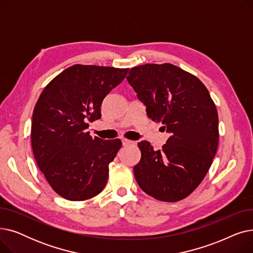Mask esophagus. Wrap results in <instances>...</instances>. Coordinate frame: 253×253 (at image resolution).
Listing matches in <instances>:
<instances>
[{
	"mask_svg": "<svg viewBox=\"0 0 253 253\" xmlns=\"http://www.w3.org/2000/svg\"><path fill=\"white\" fill-rule=\"evenodd\" d=\"M134 143H135L134 141L129 140V139H126V138L122 139V144L124 145V147H127V145H130V144H134Z\"/></svg>",
	"mask_w": 253,
	"mask_h": 253,
	"instance_id": "1",
	"label": "esophagus"
}]
</instances>
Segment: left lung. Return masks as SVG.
<instances>
[{
    "label": "left lung",
    "instance_id": "left-lung-1",
    "mask_svg": "<svg viewBox=\"0 0 253 253\" xmlns=\"http://www.w3.org/2000/svg\"><path fill=\"white\" fill-rule=\"evenodd\" d=\"M127 81L147 106L148 117L171 133L159 151L149 141L138 142L135 179L157 200H182L201 183L216 154V106L200 80L171 63L135 66Z\"/></svg>",
    "mask_w": 253,
    "mask_h": 253
}]
</instances>
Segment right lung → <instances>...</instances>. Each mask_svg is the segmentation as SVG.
<instances>
[{
    "mask_svg": "<svg viewBox=\"0 0 253 253\" xmlns=\"http://www.w3.org/2000/svg\"><path fill=\"white\" fill-rule=\"evenodd\" d=\"M129 69L75 64L45 87L33 113L32 148L38 167L62 198L84 201L98 195L120 139L93 138L88 122L100 119L104 97Z\"/></svg>",
    "mask_w": 253,
    "mask_h": 253,
    "instance_id": "1",
    "label": "right lung"
}]
</instances>
